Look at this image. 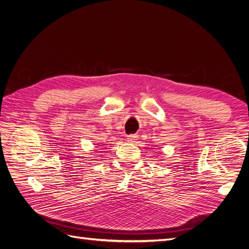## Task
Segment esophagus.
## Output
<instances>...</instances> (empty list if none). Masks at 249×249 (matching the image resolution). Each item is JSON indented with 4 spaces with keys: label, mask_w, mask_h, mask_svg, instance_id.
<instances>
[{
    "label": "esophagus",
    "mask_w": 249,
    "mask_h": 249,
    "mask_svg": "<svg viewBox=\"0 0 249 249\" xmlns=\"http://www.w3.org/2000/svg\"><path fill=\"white\" fill-rule=\"evenodd\" d=\"M127 137H128V139H127L128 141L131 142H134L137 140V137H139V136L133 134V135H129V136H127Z\"/></svg>",
    "instance_id": "1"
}]
</instances>
